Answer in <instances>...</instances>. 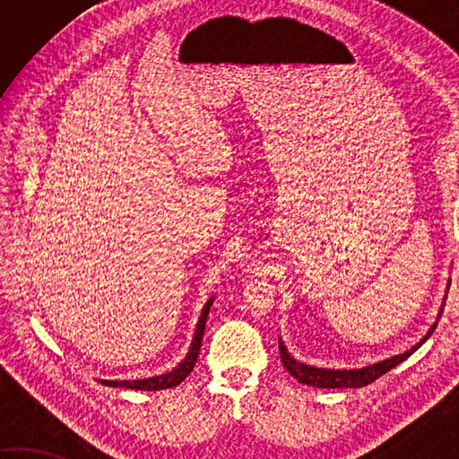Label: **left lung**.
I'll return each mask as SVG.
<instances>
[{"instance_id": "obj_1", "label": "left lung", "mask_w": 459, "mask_h": 459, "mask_svg": "<svg viewBox=\"0 0 459 459\" xmlns=\"http://www.w3.org/2000/svg\"><path fill=\"white\" fill-rule=\"evenodd\" d=\"M450 286V284H447ZM446 301V296H444ZM444 311V304L437 311V319H440ZM437 319L432 324V327L428 329V333L418 341L416 345H412L408 351L401 355H394V357H388L378 360V363L373 365H367V367H360V368H325V367H316V365H307V363H299L298 359H294L290 355L288 347L284 345V341L281 337L278 339V347H280V357H281V363H284L288 373L294 377L298 383L301 385H307V386H317V388H360V386H367L377 380L378 377H383L388 370L394 368L396 365H401L403 360H406L411 357L416 349H420L426 339L434 333V329L437 325Z\"/></svg>"}]
</instances>
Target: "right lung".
Returning <instances> with one entry per match:
<instances>
[{
	"mask_svg": "<svg viewBox=\"0 0 459 459\" xmlns=\"http://www.w3.org/2000/svg\"><path fill=\"white\" fill-rule=\"evenodd\" d=\"M214 301V296L209 298L207 304H204L197 325H195V335L191 341V347L187 351V355L181 360L178 367H173L171 370L163 375H155V377H148V378H135V380H108V378H100V383L106 386H120V388H134V391H165V388H173L178 386L179 383H183L185 378L189 377V373L193 370L195 363H197L199 351H201V341H203V333H204V324H207V316L211 311V306Z\"/></svg>",
	"mask_w": 459,
	"mask_h": 459,
	"instance_id": "add662e5",
	"label": "right lung"
}]
</instances>
